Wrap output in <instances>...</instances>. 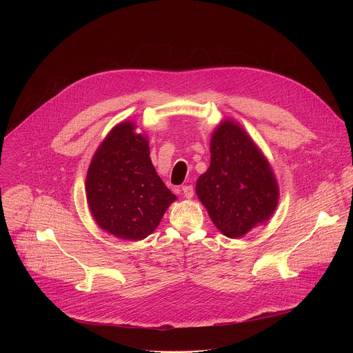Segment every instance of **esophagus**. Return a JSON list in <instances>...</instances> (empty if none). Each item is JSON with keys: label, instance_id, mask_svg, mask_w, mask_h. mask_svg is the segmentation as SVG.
I'll return each instance as SVG.
<instances>
[{"label": "esophagus", "instance_id": "esophagus-1", "mask_svg": "<svg viewBox=\"0 0 353 353\" xmlns=\"http://www.w3.org/2000/svg\"><path fill=\"white\" fill-rule=\"evenodd\" d=\"M181 190H183V195H184L185 198H188V199L192 198V195H194V187H192V185H190V184L183 185Z\"/></svg>", "mask_w": 353, "mask_h": 353}]
</instances>
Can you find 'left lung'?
<instances>
[{
  "instance_id": "8db88e82",
  "label": "left lung",
  "mask_w": 353,
  "mask_h": 353,
  "mask_svg": "<svg viewBox=\"0 0 353 353\" xmlns=\"http://www.w3.org/2000/svg\"><path fill=\"white\" fill-rule=\"evenodd\" d=\"M195 190L215 226L233 239L268 221L279 195L264 155L233 121L222 123L214 132L211 165Z\"/></svg>"
}]
</instances>
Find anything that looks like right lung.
Masks as SVG:
<instances>
[{
  "label": "right lung",
  "mask_w": 353,
  "mask_h": 353,
  "mask_svg": "<svg viewBox=\"0 0 353 353\" xmlns=\"http://www.w3.org/2000/svg\"><path fill=\"white\" fill-rule=\"evenodd\" d=\"M135 125L114 127L96 150L86 174V198L96 223L124 240L152 233L176 195L149 158L148 141Z\"/></svg>",
  "instance_id": "add662e5"
}]
</instances>
